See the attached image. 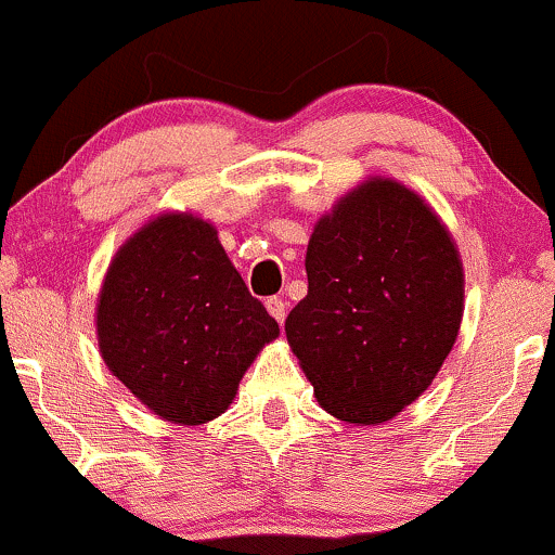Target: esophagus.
<instances>
[{
    "mask_svg": "<svg viewBox=\"0 0 555 555\" xmlns=\"http://www.w3.org/2000/svg\"><path fill=\"white\" fill-rule=\"evenodd\" d=\"M266 308H269V313L276 318V323L282 326L284 318H286V302H284V299L282 297H269V299H266Z\"/></svg>",
    "mask_w": 555,
    "mask_h": 555,
    "instance_id": "obj_1",
    "label": "esophagus"
}]
</instances>
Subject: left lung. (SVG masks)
I'll return each instance as SVG.
<instances>
[{
    "mask_svg": "<svg viewBox=\"0 0 555 555\" xmlns=\"http://www.w3.org/2000/svg\"><path fill=\"white\" fill-rule=\"evenodd\" d=\"M308 295L286 318L292 352L328 415L397 417L460 334L464 271L449 229L404 184L371 177L313 229Z\"/></svg>",
    "mask_w": 555,
    "mask_h": 555,
    "instance_id": "obj_1",
    "label": "left lung"
}]
</instances>
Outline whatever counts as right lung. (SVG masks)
Instances as JSON below:
<instances>
[{
  "instance_id": "add662e5",
  "label": "right lung",
  "mask_w": 555,
  "mask_h": 555,
  "mask_svg": "<svg viewBox=\"0 0 555 555\" xmlns=\"http://www.w3.org/2000/svg\"><path fill=\"white\" fill-rule=\"evenodd\" d=\"M95 331L106 367L151 412L201 425L227 412L279 323L247 292L208 221L162 214L112 258Z\"/></svg>"
}]
</instances>
